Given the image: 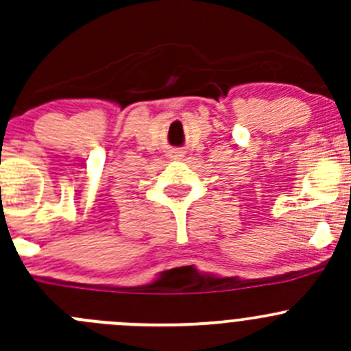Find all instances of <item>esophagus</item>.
I'll use <instances>...</instances> for the list:
<instances>
[{
	"mask_svg": "<svg viewBox=\"0 0 351 351\" xmlns=\"http://www.w3.org/2000/svg\"><path fill=\"white\" fill-rule=\"evenodd\" d=\"M166 156H168V159H173V161H180V159L185 158V151H183V149H169V153Z\"/></svg>",
	"mask_w": 351,
	"mask_h": 351,
	"instance_id": "1",
	"label": "esophagus"
}]
</instances>
